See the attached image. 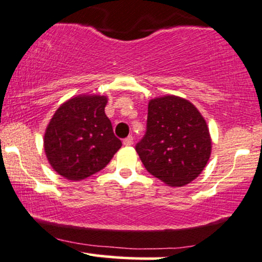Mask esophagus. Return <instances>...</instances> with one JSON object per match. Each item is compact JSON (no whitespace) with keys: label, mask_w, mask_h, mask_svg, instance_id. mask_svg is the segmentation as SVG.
Masks as SVG:
<instances>
[{"label":"esophagus","mask_w":262,"mask_h":262,"mask_svg":"<svg viewBox=\"0 0 262 262\" xmlns=\"http://www.w3.org/2000/svg\"><path fill=\"white\" fill-rule=\"evenodd\" d=\"M123 144H124L125 146H130L132 144H133V137H128V138H125V139L123 140Z\"/></svg>","instance_id":"1"}]
</instances>
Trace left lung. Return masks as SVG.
Instances as JSON below:
<instances>
[{
	"label": "left lung",
	"instance_id": "8db88e82",
	"mask_svg": "<svg viewBox=\"0 0 262 262\" xmlns=\"http://www.w3.org/2000/svg\"><path fill=\"white\" fill-rule=\"evenodd\" d=\"M135 150L152 176L171 187H182L206 167L212 138L193 103L166 95L149 101L146 133Z\"/></svg>",
	"mask_w": 262,
	"mask_h": 262
}]
</instances>
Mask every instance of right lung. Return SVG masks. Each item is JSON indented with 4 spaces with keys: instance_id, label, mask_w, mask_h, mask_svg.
I'll return each mask as SVG.
<instances>
[{
    "instance_id": "right-lung-1",
    "label": "right lung",
    "mask_w": 262,
    "mask_h": 262,
    "mask_svg": "<svg viewBox=\"0 0 262 262\" xmlns=\"http://www.w3.org/2000/svg\"><path fill=\"white\" fill-rule=\"evenodd\" d=\"M107 96L79 95L55 111L44 133V151L54 171L80 181L107 166L122 146L104 113Z\"/></svg>"
}]
</instances>
